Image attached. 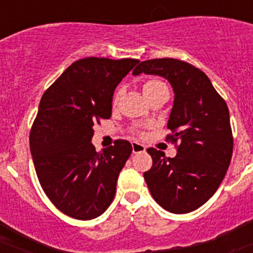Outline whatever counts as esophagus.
Instances as JSON below:
<instances>
[{"label":"esophagus","mask_w":253,"mask_h":253,"mask_svg":"<svg viewBox=\"0 0 253 253\" xmlns=\"http://www.w3.org/2000/svg\"><path fill=\"white\" fill-rule=\"evenodd\" d=\"M131 148H133V153H140V152H146L147 147L142 143H138V142H133L131 143Z\"/></svg>","instance_id":"1"}]
</instances>
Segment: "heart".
I'll return each mask as SVG.
<instances>
[{"mask_svg":"<svg viewBox=\"0 0 253 253\" xmlns=\"http://www.w3.org/2000/svg\"><path fill=\"white\" fill-rule=\"evenodd\" d=\"M157 84H161V82L158 81H147L146 84H143V90H147V88H151V87L153 86H157ZM118 99V95L115 96V100Z\"/></svg>","mask_w":253,"mask_h":253,"instance_id":"obj_1","label":"heart"}]
</instances>
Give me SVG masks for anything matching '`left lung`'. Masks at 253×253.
Wrapping results in <instances>:
<instances>
[{
	"mask_svg": "<svg viewBox=\"0 0 253 253\" xmlns=\"http://www.w3.org/2000/svg\"><path fill=\"white\" fill-rule=\"evenodd\" d=\"M154 75L173 90L167 128L180 140L173 158L148 148L153 165L144 172L152 196L176 214L194 211L209 200L224 178L233 152L229 111L204 72L173 58L140 62L133 76Z\"/></svg>",
	"mask_w": 253,
	"mask_h": 253,
	"instance_id": "left-lung-1",
	"label": "left lung"
}]
</instances>
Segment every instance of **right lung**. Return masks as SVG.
<instances>
[{
	"mask_svg": "<svg viewBox=\"0 0 253 253\" xmlns=\"http://www.w3.org/2000/svg\"><path fill=\"white\" fill-rule=\"evenodd\" d=\"M138 62L80 59L40 100L30 133L33 162L44 193L72 218H97L113 202L131 144L119 139L96 152L91 143L93 124L110 118L114 91Z\"/></svg>",
	"mask_w": 253,
	"mask_h": 253,
	"instance_id": "obj_1",
	"label": "right lung"
}]
</instances>
